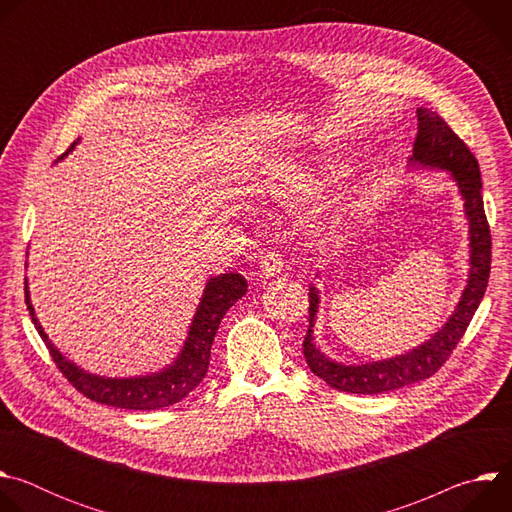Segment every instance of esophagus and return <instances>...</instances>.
<instances>
[{"label":"esophagus","mask_w":512,"mask_h":512,"mask_svg":"<svg viewBox=\"0 0 512 512\" xmlns=\"http://www.w3.org/2000/svg\"><path fill=\"white\" fill-rule=\"evenodd\" d=\"M259 269L265 277H277L283 271V259L277 251H265L259 259Z\"/></svg>","instance_id":"obj_1"}]
</instances>
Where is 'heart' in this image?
I'll use <instances>...</instances> for the list:
<instances>
[{
  "mask_svg": "<svg viewBox=\"0 0 512 512\" xmlns=\"http://www.w3.org/2000/svg\"><path fill=\"white\" fill-rule=\"evenodd\" d=\"M318 194V182L304 176H281L271 184V196L283 202H306ZM334 225L320 227V235H330Z\"/></svg>",
  "mask_w": 512,
  "mask_h": 512,
  "instance_id": "b5f03b06",
  "label": "heart"
}]
</instances>
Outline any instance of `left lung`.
Segmentation results:
<instances>
[{
    "instance_id": "obj_1",
    "label": "left lung",
    "mask_w": 512,
    "mask_h": 512,
    "mask_svg": "<svg viewBox=\"0 0 512 512\" xmlns=\"http://www.w3.org/2000/svg\"><path fill=\"white\" fill-rule=\"evenodd\" d=\"M417 137L409 162L423 168L448 170L458 184L464 198L470 233V275L462 291V298L448 318L429 340L411 352L375 360L367 364H342L326 356L314 342V322L318 314L320 296L310 285V326L304 338V356L316 377L326 381L332 389L354 395H379L425 381L442 369L460 338L464 336L474 312L478 310L490 277V227L482 202V178L478 160L468 145L452 131V127L429 109H417Z\"/></svg>"
}]
</instances>
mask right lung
Masks as SVG:
<instances>
[{"label": "right lung", "mask_w": 512, "mask_h": 512, "mask_svg": "<svg viewBox=\"0 0 512 512\" xmlns=\"http://www.w3.org/2000/svg\"><path fill=\"white\" fill-rule=\"evenodd\" d=\"M75 145L77 141L70 145L68 152L75 148ZM24 289H26V306L32 316V322L38 334L42 336L52 360L56 362V367L72 387H75L79 393H83L85 397H89L91 401H97L103 405L133 409V411H152V409H164L182 401L204 379L208 371L210 346H212L214 334L218 326H221V320L229 312V308L235 306V302L245 296L247 279L241 273H223V275L210 277L206 281L204 294L200 298L192 326L188 330L186 342L178 358L160 373H152L145 377H129V379L97 377L79 369L75 362L66 360L60 354V350L48 340L46 332L42 330L36 318L34 306L30 302L28 281Z\"/></svg>", "instance_id": "right-lung-1"}]
</instances>
